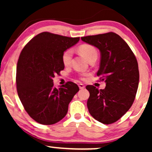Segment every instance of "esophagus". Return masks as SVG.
Instances as JSON below:
<instances>
[{
    "mask_svg": "<svg viewBox=\"0 0 152 152\" xmlns=\"http://www.w3.org/2000/svg\"><path fill=\"white\" fill-rule=\"evenodd\" d=\"M79 88H80V89H84V88H85V86L82 84H79Z\"/></svg>",
    "mask_w": 152,
    "mask_h": 152,
    "instance_id": "esophagus-1",
    "label": "esophagus"
}]
</instances>
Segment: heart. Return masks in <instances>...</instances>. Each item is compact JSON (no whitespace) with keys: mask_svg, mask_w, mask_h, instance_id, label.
Returning <instances> with one entry per match:
<instances>
[{"mask_svg":"<svg viewBox=\"0 0 152 152\" xmlns=\"http://www.w3.org/2000/svg\"><path fill=\"white\" fill-rule=\"evenodd\" d=\"M79 51L86 59L90 60L93 57H97V50L95 48L93 45L88 44H84L82 45L81 46L79 47ZM72 57V50L71 49H67L64 52L63 55H62V61L65 66L69 65L70 61H71ZM86 74L83 75L82 77V80H84V76H86Z\"/></svg>","mask_w":152,"mask_h":152,"instance_id":"b5f03b06","label":"heart"}]
</instances>
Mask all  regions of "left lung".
<instances>
[{"label":"left lung","mask_w":152,"mask_h":152,"mask_svg":"<svg viewBox=\"0 0 152 152\" xmlns=\"http://www.w3.org/2000/svg\"><path fill=\"white\" fill-rule=\"evenodd\" d=\"M99 49L100 64L97 72L104 81V89L86 86L90 93L87 107L91 115L104 124L122 118L134 102L139 83L136 58L127 43L114 32L82 37Z\"/></svg>","instance_id":"1"}]
</instances>
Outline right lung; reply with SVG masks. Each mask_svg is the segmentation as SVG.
Segmentation results:
<instances>
[{"mask_svg":"<svg viewBox=\"0 0 152 152\" xmlns=\"http://www.w3.org/2000/svg\"><path fill=\"white\" fill-rule=\"evenodd\" d=\"M79 41L80 37L41 32L20 54L16 67L17 93L25 110L38 123L50 125L63 119L68 104L80 90L71 82L57 88L53 80L64 69V52Z\"/></svg>","mask_w":152,"mask_h":152,"instance_id":"obj_1","label":"right lung"}]
</instances>
